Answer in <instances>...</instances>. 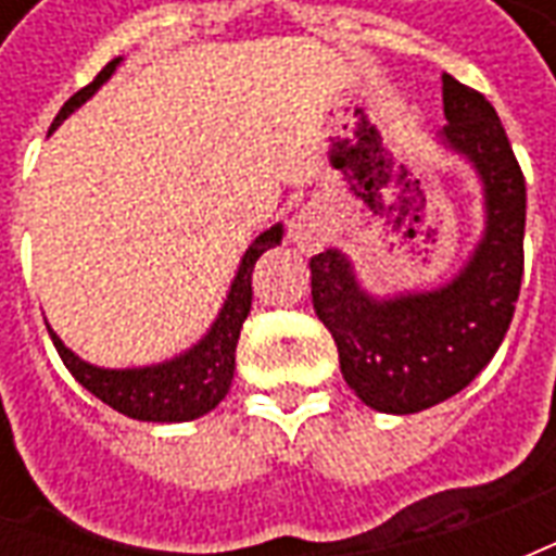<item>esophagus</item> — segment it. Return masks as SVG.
<instances>
[{
    "label": "esophagus",
    "instance_id": "1",
    "mask_svg": "<svg viewBox=\"0 0 556 556\" xmlns=\"http://www.w3.org/2000/svg\"><path fill=\"white\" fill-rule=\"evenodd\" d=\"M289 238L301 253H318L330 238H333V226L318 205L301 207L289 223Z\"/></svg>",
    "mask_w": 556,
    "mask_h": 556
}]
</instances>
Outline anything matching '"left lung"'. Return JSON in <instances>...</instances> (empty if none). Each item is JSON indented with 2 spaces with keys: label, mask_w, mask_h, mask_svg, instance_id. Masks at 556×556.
I'll use <instances>...</instances> for the list:
<instances>
[{
  "label": "left lung",
  "mask_w": 556,
  "mask_h": 556,
  "mask_svg": "<svg viewBox=\"0 0 556 556\" xmlns=\"http://www.w3.org/2000/svg\"><path fill=\"white\" fill-rule=\"evenodd\" d=\"M446 127L434 142L473 169L482 231L453 277L375 294L337 247L313 255V306L363 405L417 414L462 393L501 349L525 274L527 190L501 118L479 91L443 74Z\"/></svg>",
  "instance_id": "left-lung-1"
}]
</instances>
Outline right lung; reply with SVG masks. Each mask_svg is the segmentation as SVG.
<instances>
[{"label":"right lung","mask_w":556,"mask_h":556,"mask_svg":"<svg viewBox=\"0 0 556 556\" xmlns=\"http://www.w3.org/2000/svg\"><path fill=\"white\" fill-rule=\"evenodd\" d=\"M122 62H125V55L113 59L94 77V83L79 89L59 110L50 134L65 122L67 115L77 113L83 103L91 101V94L113 77L115 67ZM282 235H286L282 223H274L270 229L262 231L247 247L217 318L211 321V327L195 339L190 349L178 351L175 357L148 363V366H127V369L94 366V363L83 361L79 354L67 349L53 327L47 325L50 339H53L62 363L67 366V372L74 375L91 396H98L103 405H110V408L130 419H142V422H190V419L211 414L226 399L231 378H235V349H238L241 327L247 321V315H250V306H253V267L258 262V255L282 243Z\"/></svg>","instance_id":"right-lung-1"}]
</instances>
